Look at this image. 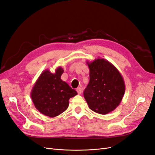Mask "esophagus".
<instances>
[{
  "mask_svg": "<svg viewBox=\"0 0 155 155\" xmlns=\"http://www.w3.org/2000/svg\"><path fill=\"white\" fill-rule=\"evenodd\" d=\"M76 91L78 92V94H81V92H82V88H81V87H78V88H77Z\"/></svg>",
  "mask_w": 155,
  "mask_h": 155,
  "instance_id": "obj_1",
  "label": "esophagus"
}]
</instances>
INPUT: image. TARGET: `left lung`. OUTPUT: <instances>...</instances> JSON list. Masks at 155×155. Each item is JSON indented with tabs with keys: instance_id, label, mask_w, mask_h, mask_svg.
<instances>
[{
	"instance_id": "1",
	"label": "left lung",
	"mask_w": 155,
	"mask_h": 155,
	"mask_svg": "<svg viewBox=\"0 0 155 155\" xmlns=\"http://www.w3.org/2000/svg\"><path fill=\"white\" fill-rule=\"evenodd\" d=\"M90 81L84 91L88 107L100 114L113 111L121 103L125 91L122 76L113 64L105 59L89 62Z\"/></svg>"
}]
</instances>
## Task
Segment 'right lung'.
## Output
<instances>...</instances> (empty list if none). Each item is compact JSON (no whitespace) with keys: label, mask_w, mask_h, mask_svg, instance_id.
Here are the masks:
<instances>
[{"label":"right lung","mask_w":155,"mask_h":155,"mask_svg":"<svg viewBox=\"0 0 155 155\" xmlns=\"http://www.w3.org/2000/svg\"><path fill=\"white\" fill-rule=\"evenodd\" d=\"M61 67L50 72L46 69L41 74L31 91V97L36 109L41 114L54 118L67 109L69 100L77 92L63 81Z\"/></svg>","instance_id":"right-lung-1"}]
</instances>
